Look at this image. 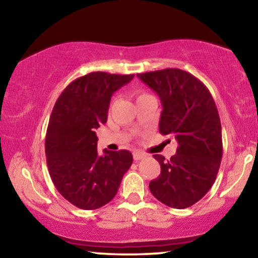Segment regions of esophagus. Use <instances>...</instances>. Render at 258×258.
Segmentation results:
<instances>
[{
    "label": "esophagus",
    "instance_id": "obj_1",
    "mask_svg": "<svg viewBox=\"0 0 258 258\" xmlns=\"http://www.w3.org/2000/svg\"><path fill=\"white\" fill-rule=\"evenodd\" d=\"M133 156H134V161H140V160H142V158H144L146 157V154H143V153H141V151H135V153L133 154Z\"/></svg>",
    "mask_w": 258,
    "mask_h": 258
}]
</instances>
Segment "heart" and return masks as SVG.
<instances>
[{"label": "heart", "mask_w": 258, "mask_h": 258, "mask_svg": "<svg viewBox=\"0 0 258 258\" xmlns=\"http://www.w3.org/2000/svg\"><path fill=\"white\" fill-rule=\"evenodd\" d=\"M146 96H150V95H148L146 93H139V94H137V100H140V98H143Z\"/></svg>", "instance_id": "1"}]
</instances>
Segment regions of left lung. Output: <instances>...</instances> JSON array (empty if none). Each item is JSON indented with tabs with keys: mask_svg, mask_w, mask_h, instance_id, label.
Listing matches in <instances>:
<instances>
[{
	"mask_svg": "<svg viewBox=\"0 0 258 258\" xmlns=\"http://www.w3.org/2000/svg\"><path fill=\"white\" fill-rule=\"evenodd\" d=\"M160 97V133L177 141L170 160L154 155L161 175L149 183L153 195L165 206L184 209L213 186L223 146L220 115L210 91L184 70L170 68L137 74Z\"/></svg>",
	"mask_w": 258,
	"mask_h": 258,
	"instance_id": "1",
	"label": "left lung"
}]
</instances>
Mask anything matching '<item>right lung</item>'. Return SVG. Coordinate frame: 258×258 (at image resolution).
I'll return each mask as SVG.
<instances>
[{
	"mask_svg": "<svg viewBox=\"0 0 258 258\" xmlns=\"http://www.w3.org/2000/svg\"><path fill=\"white\" fill-rule=\"evenodd\" d=\"M134 75L103 72L76 79L62 91L49 119L45 156L51 181L67 201L84 210L114 199L133 163L128 150L97 153L96 129L108 118L112 94Z\"/></svg>",
	"mask_w": 258,
	"mask_h": 258,
	"instance_id": "1",
	"label": "right lung"
}]
</instances>
